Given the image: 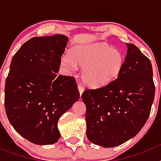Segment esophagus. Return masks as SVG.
Wrapping results in <instances>:
<instances>
[{"label": "esophagus", "mask_w": 161, "mask_h": 161, "mask_svg": "<svg viewBox=\"0 0 161 161\" xmlns=\"http://www.w3.org/2000/svg\"><path fill=\"white\" fill-rule=\"evenodd\" d=\"M78 89H79L80 94V96H81L82 93H83L84 90H85V88H84V86H82L80 84H78Z\"/></svg>", "instance_id": "esophagus-1"}]
</instances>
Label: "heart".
<instances>
[{"mask_svg":"<svg viewBox=\"0 0 161 161\" xmlns=\"http://www.w3.org/2000/svg\"><path fill=\"white\" fill-rule=\"evenodd\" d=\"M124 63L120 51L102 43L75 47L71 53L66 52L61 57V64L69 72L76 71L77 65L83 68L82 80L92 88L113 82L123 71Z\"/></svg>","mask_w":161,"mask_h":161,"instance_id":"heart-1","label":"heart"}]
</instances>
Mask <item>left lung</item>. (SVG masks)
<instances>
[{
	"mask_svg": "<svg viewBox=\"0 0 161 161\" xmlns=\"http://www.w3.org/2000/svg\"><path fill=\"white\" fill-rule=\"evenodd\" d=\"M123 71L109 85L82 93L86 106V135L104 147H116L136 136L147 122L154 101L151 61L134 44L126 43Z\"/></svg>",
	"mask_w": 161,
	"mask_h": 161,
	"instance_id": "left-lung-1",
	"label": "left lung"
}]
</instances>
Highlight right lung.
<instances>
[{"label":"right lung","mask_w":161,"mask_h":161,"mask_svg":"<svg viewBox=\"0 0 161 161\" xmlns=\"http://www.w3.org/2000/svg\"><path fill=\"white\" fill-rule=\"evenodd\" d=\"M68 37H35L11 60L5 85V108L20 136L38 145L60 137L58 121L80 97L73 76H58Z\"/></svg>","instance_id":"right-lung-1"}]
</instances>
